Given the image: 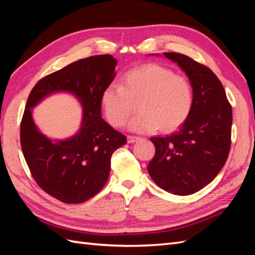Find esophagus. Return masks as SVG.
<instances>
[{"label":"esophagus","mask_w":255,"mask_h":255,"mask_svg":"<svg viewBox=\"0 0 255 255\" xmlns=\"http://www.w3.org/2000/svg\"><path fill=\"white\" fill-rule=\"evenodd\" d=\"M140 137H137V136H128V143H134L137 140H139Z\"/></svg>","instance_id":"34e87169"}]
</instances>
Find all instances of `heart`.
<instances>
[{"instance_id": "b5f03b06", "label": "heart", "mask_w": 255, "mask_h": 255, "mask_svg": "<svg viewBox=\"0 0 255 255\" xmlns=\"http://www.w3.org/2000/svg\"><path fill=\"white\" fill-rule=\"evenodd\" d=\"M137 103L138 112L128 123L134 132L158 128L170 133L187 121L194 106L190 82L166 67L148 64L130 69L121 84L111 83L103 89L100 104L111 126L125 125Z\"/></svg>"}]
</instances>
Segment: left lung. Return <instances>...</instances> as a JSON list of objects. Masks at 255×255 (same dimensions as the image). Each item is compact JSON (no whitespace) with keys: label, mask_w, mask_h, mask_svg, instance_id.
Returning a JSON list of instances; mask_svg holds the SVG:
<instances>
[{"label":"left lung","mask_w":255,"mask_h":255,"mask_svg":"<svg viewBox=\"0 0 255 255\" xmlns=\"http://www.w3.org/2000/svg\"><path fill=\"white\" fill-rule=\"evenodd\" d=\"M165 57L176 63L194 89V106L175 133L152 137L155 155L148 165L152 180L177 196L195 194L210 184L225 166L231 148L232 106L216 74L183 54Z\"/></svg>","instance_id":"left-lung-1"}]
</instances>
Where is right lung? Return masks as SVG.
<instances>
[{
	"mask_svg": "<svg viewBox=\"0 0 255 255\" xmlns=\"http://www.w3.org/2000/svg\"><path fill=\"white\" fill-rule=\"evenodd\" d=\"M117 59L110 54L83 58L44 76L30 91L20 128L23 155L34 180L59 201H87L109 180L113 153L127 143V137L101 117L100 98L115 76ZM68 92L83 107L79 132L67 140L42 134L31 117L33 107L56 92Z\"/></svg>",
	"mask_w": 255,
	"mask_h": 255,
	"instance_id": "right-lung-1",
	"label": "right lung"
}]
</instances>
